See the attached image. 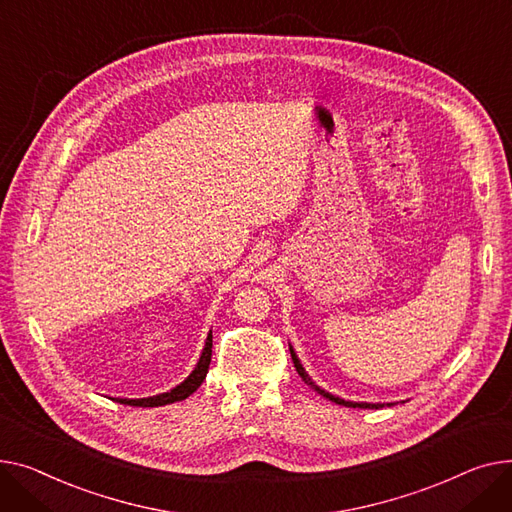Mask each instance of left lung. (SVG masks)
<instances>
[{
    "label": "left lung",
    "mask_w": 512,
    "mask_h": 512,
    "mask_svg": "<svg viewBox=\"0 0 512 512\" xmlns=\"http://www.w3.org/2000/svg\"><path fill=\"white\" fill-rule=\"evenodd\" d=\"M291 359H293V364H295V370H297V374L302 376V380L310 386V388H314L318 395H322L324 399H328V401H333V403H337V405H345V407H362V409H366V407H384L382 403H353V401H343V399H339V397H335V395H330V393H326V390H322L320 386H316L312 380H310V376L306 374V370L302 368V364H299V359H297V355H295V351L291 349Z\"/></svg>",
    "instance_id": "1"
}]
</instances>
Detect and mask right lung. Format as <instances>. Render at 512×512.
<instances>
[{"label":"right lung","mask_w":512,"mask_h":512,"mask_svg":"<svg viewBox=\"0 0 512 512\" xmlns=\"http://www.w3.org/2000/svg\"><path fill=\"white\" fill-rule=\"evenodd\" d=\"M210 355H213V333H208L206 337V345L204 351L200 355V362L194 368V372L175 388H171L169 393L157 395V397H148V399H117V403H124V405H132V407H161V405H169L175 401H184L188 399L194 390L202 384V380L206 378L208 372V364H210Z\"/></svg>","instance_id":"1"}]
</instances>
